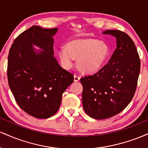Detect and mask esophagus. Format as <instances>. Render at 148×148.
Here are the masks:
<instances>
[{"label":"esophagus","instance_id":"esophagus-1","mask_svg":"<svg viewBox=\"0 0 148 148\" xmlns=\"http://www.w3.org/2000/svg\"><path fill=\"white\" fill-rule=\"evenodd\" d=\"M74 81H79L80 80V76H76V75H74Z\"/></svg>","mask_w":148,"mask_h":148}]
</instances>
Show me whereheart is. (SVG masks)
I'll return each mask as SVG.
<instances>
[{
    "instance_id": "b5f03b06",
    "label": "heart",
    "mask_w": 148,
    "mask_h": 148,
    "mask_svg": "<svg viewBox=\"0 0 148 148\" xmlns=\"http://www.w3.org/2000/svg\"><path fill=\"white\" fill-rule=\"evenodd\" d=\"M109 53L106 43L95 39H78L70 41L66 47L58 51V56L64 69L69 70L75 64L82 72L94 73L101 68Z\"/></svg>"
}]
</instances>
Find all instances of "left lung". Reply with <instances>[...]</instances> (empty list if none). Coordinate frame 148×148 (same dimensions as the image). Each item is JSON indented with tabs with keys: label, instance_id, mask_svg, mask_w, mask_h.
Returning <instances> with one entry per match:
<instances>
[{
	"label": "left lung",
	"instance_id": "obj_1",
	"mask_svg": "<svg viewBox=\"0 0 148 148\" xmlns=\"http://www.w3.org/2000/svg\"><path fill=\"white\" fill-rule=\"evenodd\" d=\"M103 33L116 37V49L97 72L80 79L84 111L97 120L114 116L128 106L135 94L140 69L138 51L127 33L117 30Z\"/></svg>",
	"mask_w": 148,
	"mask_h": 148
}]
</instances>
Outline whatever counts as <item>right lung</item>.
I'll return each instance as SVG.
<instances>
[{
    "instance_id": "1",
    "label": "right lung",
    "mask_w": 148,
    "mask_h": 148,
    "mask_svg": "<svg viewBox=\"0 0 148 148\" xmlns=\"http://www.w3.org/2000/svg\"><path fill=\"white\" fill-rule=\"evenodd\" d=\"M57 28L34 25L20 34L10 49L8 80L16 103L37 118L56 114L62 93L74 81V75L60 67L53 57V38ZM32 44L44 50L34 51Z\"/></svg>"
}]
</instances>
